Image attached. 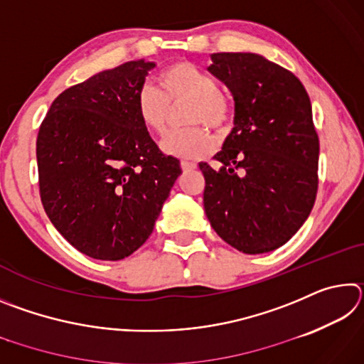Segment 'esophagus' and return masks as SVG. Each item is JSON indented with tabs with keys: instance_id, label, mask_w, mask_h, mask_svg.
<instances>
[{
	"instance_id": "1",
	"label": "esophagus",
	"mask_w": 364,
	"mask_h": 364,
	"mask_svg": "<svg viewBox=\"0 0 364 364\" xmlns=\"http://www.w3.org/2000/svg\"><path fill=\"white\" fill-rule=\"evenodd\" d=\"M181 168L183 171H191V170H196L197 165L194 162H188V160H181Z\"/></svg>"
}]
</instances>
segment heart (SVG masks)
Returning <instances> with one entry per match:
<instances>
[{"label":"heart","instance_id":"obj_1","mask_svg":"<svg viewBox=\"0 0 364 364\" xmlns=\"http://www.w3.org/2000/svg\"><path fill=\"white\" fill-rule=\"evenodd\" d=\"M160 90L141 86L136 95V112L147 132L162 134L168 125L171 106L188 101L183 120L194 123L175 128L162 139V151L180 159H199L212 151L213 139L207 127L223 133L231 122V102L218 90L215 78L188 60L164 67L157 75Z\"/></svg>","mask_w":364,"mask_h":364}]
</instances>
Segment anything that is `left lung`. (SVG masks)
<instances>
[{
  "label": "left lung",
  "instance_id": "1",
  "mask_svg": "<svg viewBox=\"0 0 364 364\" xmlns=\"http://www.w3.org/2000/svg\"><path fill=\"white\" fill-rule=\"evenodd\" d=\"M208 67L234 97V128L215 160L200 162L207 218L244 254L284 245L315 205L319 139L305 86L252 53H215Z\"/></svg>",
  "mask_w": 364,
  "mask_h": 364
}]
</instances>
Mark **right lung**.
Here are the masks:
<instances>
[{"mask_svg":"<svg viewBox=\"0 0 364 364\" xmlns=\"http://www.w3.org/2000/svg\"><path fill=\"white\" fill-rule=\"evenodd\" d=\"M154 63L130 60L63 91L36 138L41 204L78 252L122 260L146 242L181 175L141 123L136 95Z\"/></svg>","mask_w":364,"mask_h":364,"instance_id":"obj_1","label":"right lung"}]
</instances>
